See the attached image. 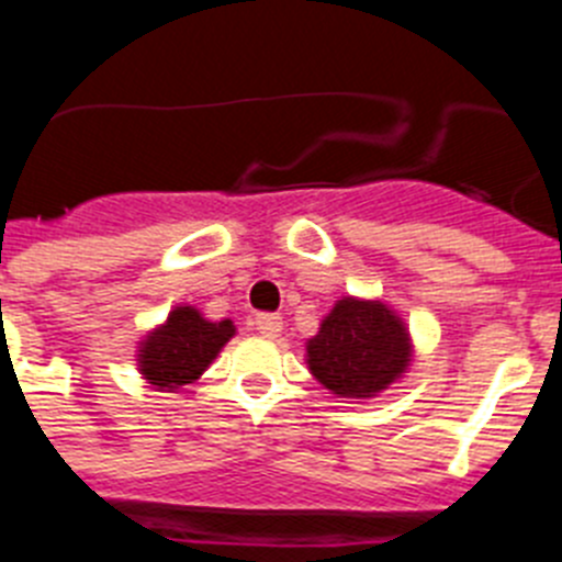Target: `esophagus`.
I'll use <instances>...</instances> for the list:
<instances>
[{
	"instance_id": "34e87169",
	"label": "esophagus",
	"mask_w": 562,
	"mask_h": 562,
	"mask_svg": "<svg viewBox=\"0 0 562 562\" xmlns=\"http://www.w3.org/2000/svg\"><path fill=\"white\" fill-rule=\"evenodd\" d=\"M252 326L258 329V335L278 337V335H281V326H284V321H281L278 315H272V312H265V315H256Z\"/></svg>"
}]
</instances>
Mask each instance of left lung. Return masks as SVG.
<instances>
[{
	"instance_id": "left-lung-1",
	"label": "left lung",
	"mask_w": 562,
	"mask_h": 562,
	"mask_svg": "<svg viewBox=\"0 0 562 562\" xmlns=\"http://www.w3.org/2000/svg\"><path fill=\"white\" fill-rule=\"evenodd\" d=\"M310 371L346 400H369L405 374L411 337L402 317L380 301L342 297L306 342Z\"/></svg>"
}]
</instances>
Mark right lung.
Returning <instances> with one entry per match:
<instances>
[{"label":"right lung","mask_w":562,"mask_h":562,"mask_svg":"<svg viewBox=\"0 0 562 562\" xmlns=\"http://www.w3.org/2000/svg\"><path fill=\"white\" fill-rule=\"evenodd\" d=\"M236 335L233 321H205L193 306H177L162 326L140 342V374L160 391L200 380L202 371Z\"/></svg>","instance_id":"1"}]
</instances>
